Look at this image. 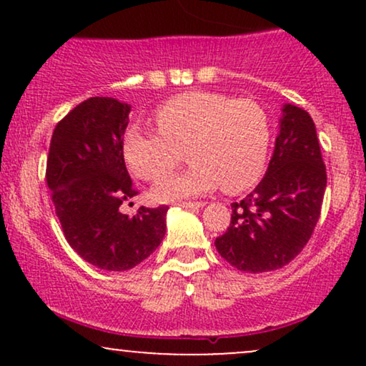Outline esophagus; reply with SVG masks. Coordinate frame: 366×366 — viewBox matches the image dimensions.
<instances>
[{
  "label": "esophagus",
  "instance_id": "34e87169",
  "mask_svg": "<svg viewBox=\"0 0 366 366\" xmlns=\"http://www.w3.org/2000/svg\"><path fill=\"white\" fill-rule=\"evenodd\" d=\"M203 204L204 203H201V201H182V203H177V207L189 208V209H199Z\"/></svg>",
  "mask_w": 366,
  "mask_h": 366
}]
</instances>
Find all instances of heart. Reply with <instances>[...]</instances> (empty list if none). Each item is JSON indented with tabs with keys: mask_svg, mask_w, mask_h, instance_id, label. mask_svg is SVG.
I'll return each instance as SVG.
<instances>
[{
	"mask_svg": "<svg viewBox=\"0 0 366 366\" xmlns=\"http://www.w3.org/2000/svg\"><path fill=\"white\" fill-rule=\"evenodd\" d=\"M158 132L130 127L124 158L134 175L157 182L185 157L193 165L154 187L159 199H177L222 187L229 194L246 191L262 177L270 148V119L254 99L220 92H184L154 112Z\"/></svg>",
	"mask_w": 366,
	"mask_h": 366,
	"instance_id": "heart-1",
	"label": "heart"
}]
</instances>
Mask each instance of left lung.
<instances>
[{"mask_svg": "<svg viewBox=\"0 0 366 366\" xmlns=\"http://www.w3.org/2000/svg\"><path fill=\"white\" fill-rule=\"evenodd\" d=\"M274 157L262 182L239 203L215 247L241 272L279 270L312 237L327 187L325 163L313 119L285 104Z\"/></svg>", "mask_w": 366, "mask_h": 366, "instance_id": "obj_1", "label": "left lung"}]
</instances>
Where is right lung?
Listing matches in <instances>:
<instances>
[{
  "instance_id": "add662e5",
  "label": "right lung",
  "mask_w": 366,
  "mask_h": 366,
  "mask_svg": "<svg viewBox=\"0 0 366 366\" xmlns=\"http://www.w3.org/2000/svg\"><path fill=\"white\" fill-rule=\"evenodd\" d=\"M130 107L115 98H89L58 122L49 142L46 182L65 239L87 263L124 272L144 262L163 241L169 207L120 204L137 196L124 162Z\"/></svg>"
}]
</instances>
